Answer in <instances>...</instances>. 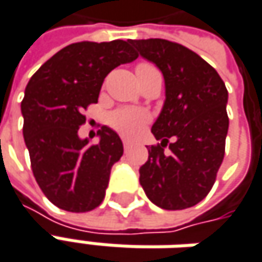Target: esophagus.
<instances>
[{"label":"esophagus","instance_id":"esophagus-1","mask_svg":"<svg viewBox=\"0 0 262 262\" xmlns=\"http://www.w3.org/2000/svg\"><path fill=\"white\" fill-rule=\"evenodd\" d=\"M130 146H132V142L123 139V148H124V150H129V149H130Z\"/></svg>","mask_w":262,"mask_h":262}]
</instances>
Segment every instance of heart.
<instances>
[{"instance_id":"heart-1","label":"heart","mask_w":262,"mask_h":262,"mask_svg":"<svg viewBox=\"0 0 262 262\" xmlns=\"http://www.w3.org/2000/svg\"><path fill=\"white\" fill-rule=\"evenodd\" d=\"M152 71H157V68L149 63H139L136 67L138 75H143V74H148ZM149 120H150V117L145 110L133 108V107L117 108L108 116L110 126L126 138H136L140 132L143 130V127L148 124Z\"/></svg>"}]
</instances>
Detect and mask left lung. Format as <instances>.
<instances>
[{
    "label": "left lung",
    "instance_id": "1",
    "mask_svg": "<svg viewBox=\"0 0 262 262\" xmlns=\"http://www.w3.org/2000/svg\"><path fill=\"white\" fill-rule=\"evenodd\" d=\"M129 41L165 79V103L152 126L161 143L148 149L140 185L161 209L195 206L212 190L225 157L228 90L216 69L183 45L164 39Z\"/></svg>",
    "mask_w": 262,
    "mask_h": 262
}]
</instances>
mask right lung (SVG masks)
I'll use <instances>...</instances> for the list:
<instances>
[{
    "instance_id": "add662e5",
    "label": "right lung",
    "mask_w": 262,
    "mask_h": 262,
    "mask_svg": "<svg viewBox=\"0 0 262 262\" xmlns=\"http://www.w3.org/2000/svg\"><path fill=\"white\" fill-rule=\"evenodd\" d=\"M138 56L129 40L72 43L46 60L26 86L23 136L33 176L59 209L90 212L103 202L112 167L123 155L122 140L103 126L100 142L91 145L78 129L108 72Z\"/></svg>"
}]
</instances>
